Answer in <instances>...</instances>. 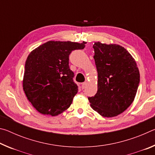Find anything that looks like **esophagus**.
I'll list each match as a JSON object with an SVG mask.
<instances>
[{
    "instance_id": "1",
    "label": "esophagus",
    "mask_w": 155,
    "mask_h": 155,
    "mask_svg": "<svg viewBox=\"0 0 155 155\" xmlns=\"http://www.w3.org/2000/svg\"><path fill=\"white\" fill-rule=\"evenodd\" d=\"M87 81H85V82L83 83H82V89L85 88L86 87V85H87Z\"/></svg>"
}]
</instances>
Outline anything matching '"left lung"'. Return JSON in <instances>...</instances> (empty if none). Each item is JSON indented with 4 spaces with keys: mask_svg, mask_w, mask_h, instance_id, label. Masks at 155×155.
Returning <instances> with one entry per match:
<instances>
[{
    "mask_svg": "<svg viewBox=\"0 0 155 155\" xmlns=\"http://www.w3.org/2000/svg\"><path fill=\"white\" fill-rule=\"evenodd\" d=\"M94 58L98 72V91L89 97L90 106L105 117L122 114L137 94L140 71L135 59L124 47L95 42Z\"/></svg>",
    "mask_w": 155,
    "mask_h": 155,
    "instance_id": "8db88e82",
    "label": "left lung"
}]
</instances>
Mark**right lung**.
Segmentation results:
<instances>
[{
	"label": "right lung",
	"mask_w": 155,
	"mask_h": 155,
	"mask_svg": "<svg viewBox=\"0 0 155 155\" xmlns=\"http://www.w3.org/2000/svg\"><path fill=\"white\" fill-rule=\"evenodd\" d=\"M86 41H48L27 57L22 87L27 99L43 115L55 116L68 109L78 92L69 67L72 51L83 49Z\"/></svg>",
	"instance_id": "right-lung-1"
}]
</instances>
